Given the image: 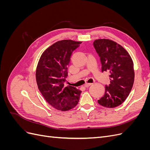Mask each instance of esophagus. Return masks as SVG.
<instances>
[{
  "label": "esophagus",
  "mask_w": 150,
  "mask_h": 150,
  "mask_svg": "<svg viewBox=\"0 0 150 150\" xmlns=\"http://www.w3.org/2000/svg\"><path fill=\"white\" fill-rule=\"evenodd\" d=\"M91 84H92V83H86L84 84V86H85L86 88H88L89 86H90Z\"/></svg>",
  "instance_id": "obj_1"
}]
</instances>
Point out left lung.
<instances>
[{
	"label": "left lung",
	"mask_w": 150,
	"mask_h": 150,
	"mask_svg": "<svg viewBox=\"0 0 150 150\" xmlns=\"http://www.w3.org/2000/svg\"><path fill=\"white\" fill-rule=\"evenodd\" d=\"M93 44L100 57L102 72H108L110 79V84L105 86L104 96L98 103L108 108L119 106L126 100L133 88V61L128 51L112 40L96 39Z\"/></svg>",
	"instance_id": "8db88e82"
}]
</instances>
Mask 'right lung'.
Wrapping results in <instances>:
<instances>
[{"label":"right lung","mask_w":150,"mask_h":150,"mask_svg":"<svg viewBox=\"0 0 150 150\" xmlns=\"http://www.w3.org/2000/svg\"><path fill=\"white\" fill-rule=\"evenodd\" d=\"M82 42L70 39L59 40L46 49L36 68L38 87L46 101L57 110L66 111L78 104L81 91L65 85L71 56Z\"/></svg>","instance_id":"obj_1"}]
</instances>
